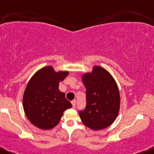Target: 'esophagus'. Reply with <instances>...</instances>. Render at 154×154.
<instances>
[{"label": "esophagus", "instance_id": "1", "mask_svg": "<svg viewBox=\"0 0 154 154\" xmlns=\"http://www.w3.org/2000/svg\"><path fill=\"white\" fill-rule=\"evenodd\" d=\"M72 107H75V106H76V101L75 100H73L72 101Z\"/></svg>", "mask_w": 154, "mask_h": 154}]
</instances>
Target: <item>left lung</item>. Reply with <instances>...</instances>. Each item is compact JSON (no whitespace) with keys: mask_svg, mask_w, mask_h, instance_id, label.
Returning a JSON list of instances; mask_svg holds the SVG:
<instances>
[{"mask_svg":"<svg viewBox=\"0 0 154 154\" xmlns=\"http://www.w3.org/2000/svg\"><path fill=\"white\" fill-rule=\"evenodd\" d=\"M86 88V106L79 111L84 125L93 130L107 128L119 113L120 96L112 75L101 66L93 67L91 73L82 76Z\"/></svg>","mask_w":154,"mask_h":154,"instance_id":"1","label":"left lung"}]
</instances>
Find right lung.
<instances>
[{"instance_id": "add662e5", "label": "right lung", "mask_w": 154, "mask_h": 154, "mask_svg": "<svg viewBox=\"0 0 154 154\" xmlns=\"http://www.w3.org/2000/svg\"><path fill=\"white\" fill-rule=\"evenodd\" d=\"M68 72H55L46 66L34 74L25 89L23 106L30 122L40 129L49 130L58 125L63 112L72 107L59 91V82L67 76Z\"/></svg>"}]
</instances>
